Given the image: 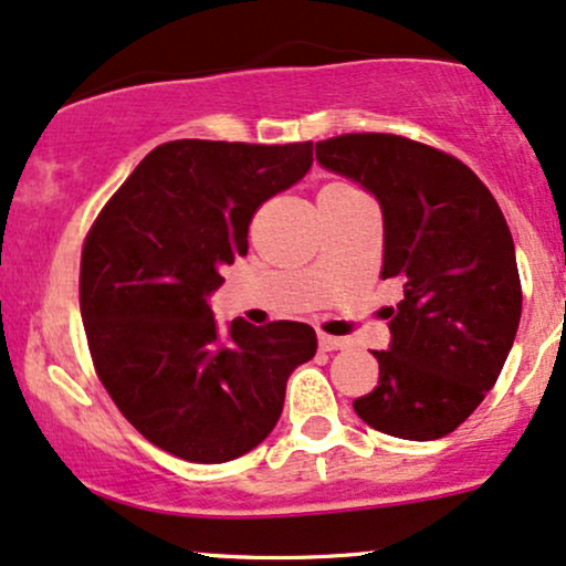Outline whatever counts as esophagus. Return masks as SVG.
<instances>
[{
    "instance_id": "obj_1",
    "label": "esophagus",
    "mask_w": 566,
    "mask_h": 566,
    "mask_svg": "<svg viewBox=\"0 0 566 566\" xmlns=\"http://www.w3.org/2000/svg\"><path fill=\"white\" fill-rule=\"evenodd\" d=\"M346 346H348L346 338L319 336V348H323V352H338V348H346Z\"/></svg>"
}]
</instances>
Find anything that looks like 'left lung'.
<instances>
[{"label":"left lung","mask_w":566,"mask_h":566,"mask_svg":"<svg viewBox=\"0 0 566 566\" xmlns=\"http://www.w3.org/2000/svg\"><path fill=\"white\" fill-rule=\"evenodd\" d=\"M325 170L382 212V281L401 285L380 380L354 401L369 428L403 441L457 430L499 380L522 315L517 254L496 199L464 163L390 134L315 146Z\"/></svg>","instance_id":"obj_1"}]
</instances>
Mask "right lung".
<instances>
[{"label": "right lung", "mask_w": 566, "mask_h": 566, "mask_svg": "<svg viewBox=\"0 0 566 566\" xmlns=\"http://www.w3.org/2000/svg\"><path fill=\"white\" fill-rule=\"evenodd\" d=\"M312 142L184 138L157 146L117 188L81 256V317L102 386L146 441L222 464L281 420L285 382L317 352L304 323L220 331L209 296L249 251L256 207L298 184Z\"/></svg>", "instance_id": "right-lung-1"}]
</instances>
